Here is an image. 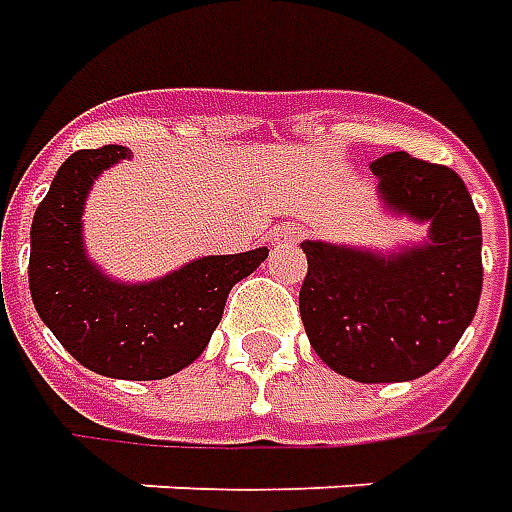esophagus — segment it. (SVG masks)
I'll use <instances>...</instances> for the list:
<instances>
[{
	"label": "esophagus",
	"mask_w": 512,
	"mask_h": 512,
	"mask_svg": "<svg viewBox=\"0 0 512 512\" xmlns=\"http://www.w3.org/2000/svg\"><path fill=\"white\" fill-rule=\"evenodd\" d=\"M302 238H305V227H299V224H282L280 230L274 232L277 244H299Z\"/></svg>",
	"instance_id": "34e87169"
}]
</instances>
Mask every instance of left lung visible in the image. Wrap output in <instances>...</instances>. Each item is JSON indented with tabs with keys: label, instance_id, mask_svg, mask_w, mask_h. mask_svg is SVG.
Here are the masks:
<instances>
[{
	"label": "left lung",
	"instance_id": "8db88e82",
	"mask_svg": "<svg viewBox=\"0 0 512 512\" xmlns=\"http://www.w3.org/2000/svg\"><path fill=\"white\" fill-rule=\"evenodd\" d=\"M371 171L388 205L432 221V244L385 260L305 241L299 316L332 371L357 382L416 380L443 363L477 313L480 216L449 166L393 152Z\"/></svg>",
	"mask_w": 512,
	"mask_h": 512
}]
</instances>
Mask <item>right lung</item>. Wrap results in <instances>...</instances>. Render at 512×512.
Instances as JSON below:
<instances>
[{
	"label": "right lung",
	"mask_w": 512,
	"mask_h": 512,
	"mask_svg": "<svg viewBox=\"0 0 512 512\" xmlns=\"http://www.w3.org/2000/svg\"><path fill=\"white\" fill-rule=\"evenodd\" d=\"M130 149H80L60 166L30 230V293L38 316L77 363L116 380H163L205 352L227 293L268 249L202 257L149 285H116L82 255L91 182Z\"/></svg>",
	"instance_id": "1"
}]
</instances>
